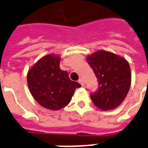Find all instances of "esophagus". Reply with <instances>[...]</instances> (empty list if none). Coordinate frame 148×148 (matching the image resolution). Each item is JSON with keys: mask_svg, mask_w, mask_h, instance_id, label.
Instances as JSON below:
<instances>
[{"mask_svg": "<svg viewBox=\"0 0 148 148\" xmlns=\"http://www.w3.org/2000/svg\"><path fill=\"white\" fill-rule=\"evenodd\" d=\"M78 82H79L80 84H81V85H82V86H84V85H85V82H84V81H83V80L82 79V78L78 80Z\"/></svg>", "mask_w": 148, "mask_h": 148, "instance_id": "34e87169", "label": "esophagus"}]
</instances>
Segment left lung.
I'll return each instance as SVG.
<instances>
[{
  "instance_id": "1",
  "label": "left lung",
  "mask_w": 148,
  "mask_h": 148,
  "mask_svg": "<svg viewBox=\"0 0 148 148\" xmlns=\"http://www.w3.org/2000/svg\"><path fill=\"white\" fill-rule=\"evenodd\" d=\"M97 77L99 87L90 97L99 109L108 110L121 104L131 85V71L124 58L100 50L87 57Z\"/></svg>"
}]
</instances>
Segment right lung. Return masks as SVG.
<instances>
[{
  "label": "right lung",
  "instance_id": "1",
  "mask_svg": "<svg viewBox=\"0 0 148 148\" xmlns=\"http://www.w3.org/2000/svg\"><path fill=\"white\" fill-rule=\"evenodd\" d=\"M60 57L47 55L38 60L27 74L29 92L38 103L52 110H60L71 102L81 85L70 79L60 68Z\"/></svg>",
  "mask_w": 148,
  "mask_h": 148
}]
</instances>
